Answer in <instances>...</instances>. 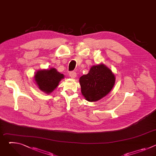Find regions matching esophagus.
I'll use <instances>...</instances> for the list:
<instances>
[{"instance_id":"34e87169","label":"esophagus","mask_w":156,"mask_h":156,"mask_svg":"<svg viewBox=\"0 0 156 156\" xmlns=\"http://www.w3.org/2000/svg\"><path fill=\"white\" fill-rule=\"evenodd\" d=\"M69 75H70V76L72 78H76V73L75 72H70Z\"/></svg>"}]
</instances>
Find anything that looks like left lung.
<instances>
[{
    "instance_id": "1",
    "label": "left lung",
    "mask_w": 156,
    "mask_h": 156,
    "mask_svg": "<svg viewBox=\"0 0 156 156\" xmlns=\"http://www.w3.org/2000/svg\"><path fill=\"white\" fill-rule=\"evenodd\" d=\"M82 95L89 102H96L106 96L115 83L113 72L104 63L92 66L90 72L80 78Z\"/></svg>"
}]
</instances>
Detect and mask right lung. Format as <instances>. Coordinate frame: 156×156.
<instances>
[{"instance_id": "1", "label": "right lung", "mask_w": 156, "mask_h": 156, "mask_svg": "<svg viewBox=\"0 0 156 156\" xmlns=\"http://www.w3.org/2000/svg\"><path fill=\"white\" fill-rule=\"evenodd\" d=\"M64 77L55 68H51L37 70L34 73V78L39 90L49 94L54 91Z\"/></svg>"}]
</instances>
